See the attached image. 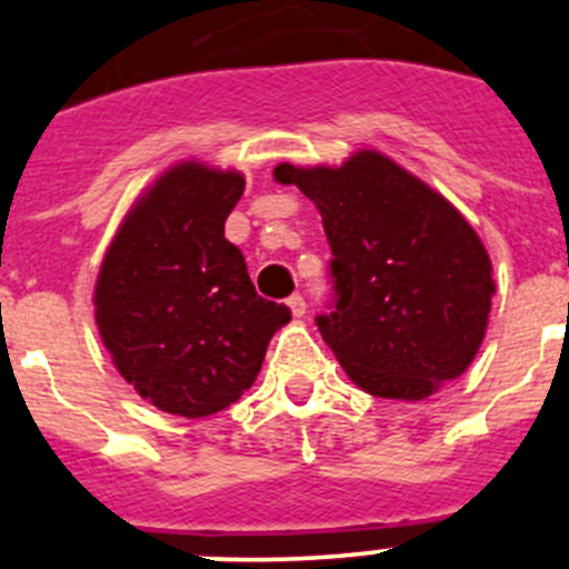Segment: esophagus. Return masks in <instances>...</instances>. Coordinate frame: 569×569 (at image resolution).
Segmentation results:
<instances>
[{
	"label": "esophagus",
	"instance_id": "1",
	"mask_svg": "<svg viewBox=\"0 0 569 569\" xmlns=\"http://www.w3.org/2000/svg\"><path fill=\"white\" fill-rule=\"evenodd\" d=\"M288 308L293 310V316H305V310H308V301H305V296L301 293H293L288 299Z\"/></svg>",
	"mask_w": 569,
	"mask_h": 569
}]
</instances>
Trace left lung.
<instances>
[{
  "mask_svg": "<svg viewBox=\"0 0 569 569\" xmlns=\"http://www.w3.org/2000/svg\"><path fill=\"white\" fill-rule=\"evenodd\" d=\"M313 199L330 244L321 339L381 399L419 401L465 373L485 339L490 256L445 196L373 150L341 168L279 164Z\"/></svg>",
  "mask_w": 569,
  "mask_h": 569,
  "instance_id": "obj_1",
  "label": "left lung"
}]
</instances>
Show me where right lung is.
Wrapping results in <instances>:
<instances>
[{
	"label": "right lung",
	"mask_w": 569,
	"mask_h": 569,
	"mask_svg": "<svg viewBox=\"0 0 569 569\" xmlns=\"http://www.w3.org/2000/svg\"><path fill=\"white\" fill-rule=\"evenodd\" d=\"M239 173L179 164L130 210L102 261L97 325L142 399L188 419L219 413L256 381L288 305L261 299L224 222Z\"/></svg>",
	"instance_id": "add662e5"
}]
</instances>
